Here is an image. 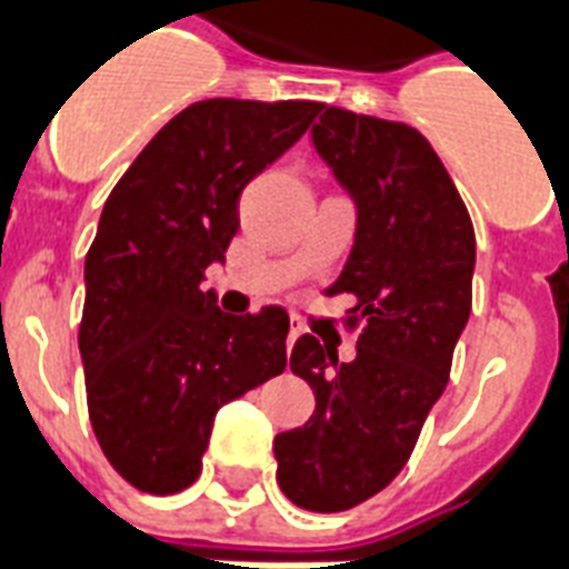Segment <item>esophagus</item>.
I'll return each mask as SVG.
<instances>
[{
	"label": "esophagus",
	"mask_w": 569,
	"mask_h": 569,
	"mask_svg": "<svg viewBox=\"0 0 569 569\" xmlns=\"http://www.w3.org/2000/svg\"><path fill=\"white\" fill-rule=\"evenodd\" d=\"M298 335H301V326H298L296 319H292V326H289V338H286V343L292 347V343H296V340H298Z\"/></svg>",
	"instance_id": "1"
}]
</instances>
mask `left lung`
Instances as JSON below:
<instances>
[{
    "mask_svg": "<svg viewBox=\"0 0 569 569\" xmlns=\"http://www.w3.org/2000/svg\"><path fill=\"white\" fill-rule=\"evenodd\" d=\"M313 144L359 208L356 243L328 296H352L356 359L301 335L289 368L310 382V422L273 437L296 507L340 512L373 498L413 456L443 395L473 305L477 238L449 171L419 129L322 104Z\"/></svg>",
    "mask_w": 569,
    "mask_h": 569,
    "instance_id": "8db88e82",
    "label": "left lung"
}]
</instances>
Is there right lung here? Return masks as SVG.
Here are the masks:
<instances>
[{"label": "right lung", "mask_w": 569, "mask_h": 569, "mask_svg": "<svg viewBox=\"0 0 569 569\" xmlns=\"http://www.w3.org/2000/svg\"><path fill=\"white\" fill-rule=\"evenodd\" d=\"M319 111V102L189 104L104 201L83 264L78 343L96 440L138 491L192 486L217 410L283 373V307L229 317L201 280L241 226L243 187Z\"/></svg>", "instance_id": "obj_1"}]
</instances>
